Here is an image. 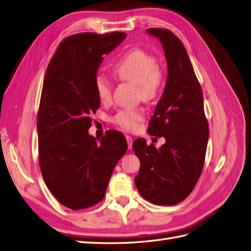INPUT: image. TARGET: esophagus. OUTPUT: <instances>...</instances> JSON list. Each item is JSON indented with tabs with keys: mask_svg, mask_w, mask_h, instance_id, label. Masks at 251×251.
<instances>
[{
	"mask_svg": "<svg viewBox=\"0 0 251 251\" xmlns=\"http://www.w3.org/2000/svg\"><path fill=\"white\" fill-rule=\"evenodd\" d=\"M126 141H127L128 149L131 150L132 146H133V138H132L131 136H129V135H126Z\"/></svg>",
	"mask_w": 251,
	"mask_h": 251,
	"instance_id": "obj_1",
	"label": "esophagus"
}]
</instances>
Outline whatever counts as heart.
Wrapping results in <instances>:
<instances>
[{"instance_id": "heart-1", "label": "heart", "mask_w": 251, "mask_h": 251, "mask_svg": "<svg viewBox=\"0 0 251 251\" xmlns=\"http://www.w3.org/2000/svg\"><path fill=\"white\" fill-rule=\"evenodd\" d=\"M113 73L119 80L137 85L138 97L144 101L157 98L163 83V72L158 60L150 51L135 49L126 54L113 66ZM99 100L108 103L112 99V84L107 76L98 75L94 80ZM144 109L120 110L113 116V123L127 132H134L144 119Z\"/></svg>"}]
</instances>
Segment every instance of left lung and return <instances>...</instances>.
Segmentation results:
<instances>
[{
  "label": "left lung",
  "instance_id": "1",
  "mask_svg": "<svg viewBox=\"0 0 251 251\" xmlns=\"http://www.w3.org/2000/svg\"><path fill=\"white\" fill-rule=\"evenodd\" d=\"M165 51L168 75L163 96L149 125L151 136L164 137L157 149L136 139L134 152L140 160L135 184L146 201L174 205L189 196L204 165L209 125L204 114L202 89L187 50L168 29L150 28Z\"/></svg>",
  "mask_w": 251,
  "mask_h": 251
}]
</instances>
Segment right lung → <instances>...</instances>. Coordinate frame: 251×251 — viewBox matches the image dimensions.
<instances>
[{"instance_id":"1","label":"right lung","mask_w":251,"mask_h":251,"mask_svg":"<svg viewBox=\"0 0 251 251\" xmlns=\"http://www.w3.org/2000/svg\"><path fill=\"white\" fill-rule=\"evenodd\" d=\"M126 37L124 32L77 33L60 43L43 80L37 114L38 162L47 187L74 211L105 197L109 179L126 153V137L106 132L89 136L91 115L100 108L94 80L102 56Z\"/></svg>"}]
</instances>
